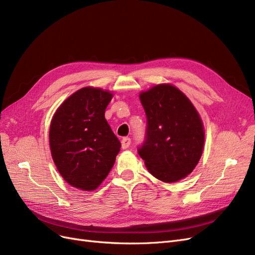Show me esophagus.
<instances>
[{"mask_svg": "<svg viewBox=\"0 0 255 255\" xmlns=\"http://www.w3.org/2000/svg\"><path fill=\"white\" fill-rule=\"evenodd\" d=\"M131 143V138L130 137H124L122 139V148L123 149H127Z\"/></svg>", "mask_w": 255, "mask_h": 255, "instance_id": "obj_1", "label": "esophagus"}]
</instances>
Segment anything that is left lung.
Returning a JSON list of instances; mask_svg holds the SVG:
<instances>
[{
    "label": "left lung",
    "instance_id": "left-lung-1",
    "mask_svg": "<svg viewBox=\"0 0 255 255\" xmlns=\"http://www.w3.org/2000/svg\"><path fill=\"white\" fill-rule=\"evenodd\" d=\"M147 116L146 140L138 148L148 171L164 183L190 174L205 143L200 113L185 93L171 84H158L139 93Z\"/></svg>",
    "mask_w": 255,
    "mask_h": 255
}]
</instances>
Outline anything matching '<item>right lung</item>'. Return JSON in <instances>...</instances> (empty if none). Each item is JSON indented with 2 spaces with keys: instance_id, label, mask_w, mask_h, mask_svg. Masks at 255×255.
<instances>
[{
  "instance_id": "add662e5",
  "label": "right lung",
  "mask_w": 255,
  "mask_h": 255,
  "mask_svg": "<svg viewBox=\"0 0 255 255\" xmlns=\"http://www.w3.org/2000/svg\"><path fill=\"white\" fill-rule=\"evenodd\" d=\"M112 92L84 87L56 109L49 128L53 162L70 186L93 191L115 165L121 143L105 119Z\"/></svg>"
}]
</instances>
